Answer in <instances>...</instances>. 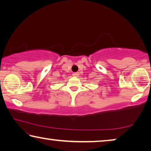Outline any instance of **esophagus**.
Here are the masks:
<instances>
[{
  "label": "esophagus",
  "mask_w": 151,
  "mask_h": 151,
  "mask_svg": "<svg viewBox=\"0 0 151 151\" xmlns=\"http://www.w3.org/2000/svg\"><path fill=\"white\" fill-rule=\"evenodd\" d=\"M73 75L74 76H76V77H78V76H79V73H78V72H76V73H74L73 74Z\"/></svg>",
  "instance_id": "esophagus-1"
}]
</instances>
